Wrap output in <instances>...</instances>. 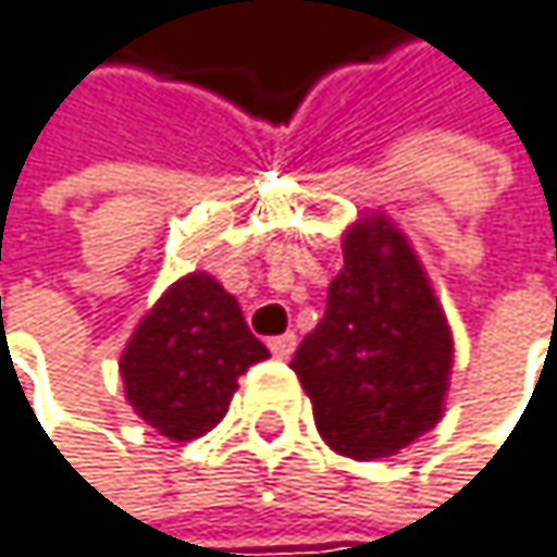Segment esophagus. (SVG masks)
Listing matches in <instances>:
<instances>
[{"label":"esophagus","mask_w":557,"mask_h":557,"mask_svg":"<svg viewBox=\"0 0 557 557\" xmlns=\"http://www.w3.org/2000/svg\"><path fill=\"white\" fill-rule=\"evenodd\" d=\"M295 347H298V337H295V334H278V337L269 341V350H272V357H278V360H288V357L295 354Z\"/></svg>","instance_id":"esophagus-1"}]
</instances>
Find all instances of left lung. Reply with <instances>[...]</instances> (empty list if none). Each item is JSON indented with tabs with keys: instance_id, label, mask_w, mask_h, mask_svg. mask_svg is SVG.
<instances>
[{
	"instance_id": "left-lung-1",
	"label": "left lung",
	"mask_w": 557,
	"mask_h": 557,
	"mask_svg": "<svg viewBox=\"0 0 557 557\" xmlns=\"http://www.w3.org/2000/svg\"><path fill=\"white\" fill-rule=\"evenodd\" d=\"M454 334L409 236L380 210L344 230V269L292 370L321 437L380 460L431 431L450 389Z\"/></svg>"
}]
</instances>
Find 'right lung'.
I'll return each mask as SVG.
<instances>
[{
	"instance_id": "add662e5",
	"label": "right lung",
	"mask_w": 557,
	"mask_h": 557,
	"mask_svg": "<svg viewBox=\"0 0 557 557\" xmlns=\"http://www.w3.org/2000/svg\"><path fill=\"white\" fill-rule=\"evenodd\" d=\"M239 301L207 272L171 282L145 311L123 357L126 403L168 441H194L226 416L239 376L265 360Z\"/></svg>"
}]
</instances>
